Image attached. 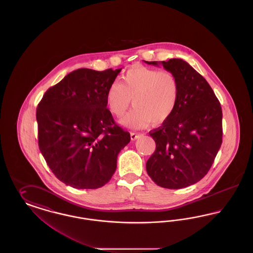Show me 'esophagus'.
<instances>
[{
	"mask_svg": "<svg viewBox=\"0 0 253 253\" xmlns=\"http://www.w3.org/2000/svg\"><path fill=\"white\" fill-rule=\"evenodd\" d=\"M142 135H143L142 133H137V132H131V139L132 140H135V139H137L138 137H140Z\"/></svg>",
	"mask_w": 253,
	"mask_h": 253,
	"instance_id": "34e87169",
	"label": "esophagus"
}]
</instances>
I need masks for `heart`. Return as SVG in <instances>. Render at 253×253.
I'll return each instance as SVG.
<instances>
[{"instance_id": "heart-1", "label": "heart", "mask_w": 253, "mask_h": 253, "mask_svg": "<svg viewBox=\"0 0 253 253\" xmlns=\"http://www.w3.org/2000/svg\"><path fill=\"white\" fill-rule=\"evenodd\" d=\"M179 83L167 70L135 65L121 78V84H113L106 93L111 113L122 117L131 105L134 108L122 120L125 126L143 128L160 125L169 120L179 99Z\"/></svg>"}]
</instances>
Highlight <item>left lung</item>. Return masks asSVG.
Here are the masks:
<instances>
[{"instance_id":"left-lung-1","label":"left lung","mask_w":253,"mask_h":253,"mask_svg":"<svg viewBox=\"0 0 253 253\" xmlns=\"http://www.w3.org/2000/svg\"><path fill=\"white\" fill-rule=\"evenodd\" d=\"M145 62L162 64L180 88L172 116L149 132L157 146L146 169L158 186L182 189L201 180L215 159L223 135L221 105L208 82L185 60Z\"/></svg>"}]
</instances>
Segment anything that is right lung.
<instances>
[{"mask_svg":"<svg viewBox=\"0 0 253 253\" xmlns=\"http://www.w3.org/2000/svg\"><path fill=\"white\" fill-rule=\"evenodd\" d=\"M121 71L75 70L50 87L38 104L40 151L56 177L73 188L104 186L131 140L106 108V93Z\"/></svg>","mask_w":253,"mask_h":253,"instance_id":"add662e5","label":"right lung"}]
</instances>
